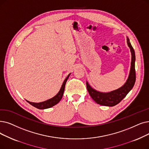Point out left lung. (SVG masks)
Segmentation results:
<instances>
[{"label": "left lung", "instance_id": "8db88e82", "mask_svg": "<svg viewBox=\"0 0 149 149\" xmlns=\"http://www.w3.org/2000/svg\"><path fill=\"white\" fill-rule=\"evenodd\" d=\"M127 44L130 49L132 53V62L131 69L128 78L126 83L121 88L113 91L109 93H100L97 91L89 86L86 82V87L92 99L99 105L103 106L113 107L118 103L124 99L127 94L133 88L136 81V72H135V54L134 50L128 38H127Z\"/></svg>", "mask_w": 149, "mask_h": 149}]
</instances>
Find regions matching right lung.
<instances>
[{
    "label": "right lung",
    "instance_id": "add662e5",
    "mask_svg": "<svg viewBox=\"0 0 149 149\" xmlns=\"http://www.w3.org/2000/svg\"><path fill=\"white\" fill-rule=\"evenodd\" d=\"M69 75H70V74L68 75V77L65 79V80H64L58 93L55 97H52L50 99H49L46 101H45V102H40V103H33V102H29L27 100V102H29L30 104L32 106L35 107V108H38V109H41L49 108L52 107L53 106L55 105L61 100V99L62 98L64 91V88H65L66 83L69 78Z\"/></svg>",
    "mask_w": 149,
    "mask_h": 149
}]
</instances>
